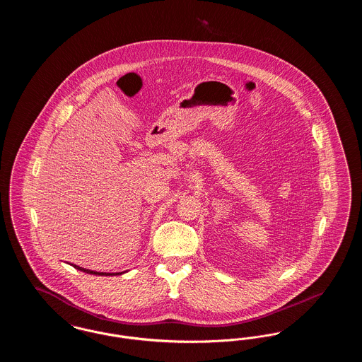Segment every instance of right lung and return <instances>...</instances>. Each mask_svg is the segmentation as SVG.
<instances>
[{"mask_svg": "<svg viewBox=\"0 0 362 362\" xmlns=\"http://www.w3.org/2000/svg\"><path fill=\"white\" fill-rule=\"evenodd\" d=\"M74 269H77V270H80V272H83V273H86V274H93V276H119V274H123V273H126V272H122V273H99V272H92V270H88V269H84V267H80V266H77V264H71Z\"/></svg>", "mask_w": 362, "mask_h": 362, "instance_id": "right-lung-1", "label": "right lung"}]
</instances>
